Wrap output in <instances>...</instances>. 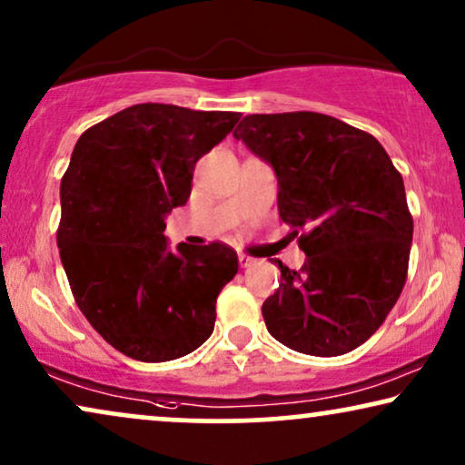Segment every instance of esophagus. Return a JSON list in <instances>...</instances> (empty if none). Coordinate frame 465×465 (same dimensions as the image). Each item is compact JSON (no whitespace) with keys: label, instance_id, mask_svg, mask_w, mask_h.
Instances as JSON below:
<instances>
[{"label":"esophagus","instance_id":"34e87169","mask_svg":"<svg viewBox=\"0 0 465 465\" xmlns=\"http://www.w3.org/2000/svg\"><path fill=\"white\" fill-rule=\"evenodd\" d=\"M238 262H240V268H251V265L255 263V259H252L251 255H246V252H240Z\"/></svg>","mask_w":465,"mask_h":465}]
</instances>
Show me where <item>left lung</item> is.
Wrapping results in <instances>:
<instances>
[{"instance_id":"obj_1","label":"left lung","mask_w":465,"mask_h":465,"mask_svg":"<svg viewBox=\"0 0 465 465\" xmlns=\"http://www.w3.org/2000/svg\"><path fill=\"white\" fill-rule=\"evenodd\" d=\"M278 178V214L306 252L263 302L278 342L336 357L363 344L406 284L412 214L372 134L321 113L246 114L233 132Z\"/></svg>"}]
</instances>
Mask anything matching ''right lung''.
I'll list each match as a JSON object with an SVG mask.
<instances>
[{
  "label": "right lung",
  "mask_w": 465,
  "mask_h": 465,
  "mask_svg": "<svg viewBox=\"0 0 465 465\" xmlns=\"http://www.w3.org/2000/svg\"><path fill=\"white\" fill-rule=\"evenodd\" d=\"M240 113L135 104L86 129L61 178L57 244L93 330L138 361L189 355L214 330L216 297L238 274L225 242H165V216L187 203L197 159Z\"/></svg>",
  "instance_id": "add662e5"
}]
</instances>
